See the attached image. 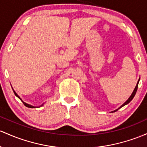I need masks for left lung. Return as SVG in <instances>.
Returning <instances> with one entry per match:
<instances>
[{"label": "left lung", "instance_id": "8db88e82", "mask_svg": "<svg viewBox=\"0 0 147 147\" xmlns=\"http://www.w3.org/2000/svg\"><path fill=\"white\" fill-rule=\"evenodd\" d=\"M139 81H140V79L139 80H138V82H137V85H136V87H135V89H134V90H133V93L131 94V96L129 97V98H128V100H126V102H125L124 103H123V105H121V106L119 107V108H118V109H119V108H122L123 106H124V105H127L128 104V103H129L132 100V99H133V98H134V96H135V95H136V92H137V90H138V83H139ZM118 109H117V110H114V111H113L112 112V113H115V112H116V111H117L118 110Z\"/></svg>", "mask_w": 147, "mask_h": 147}]
</instances>
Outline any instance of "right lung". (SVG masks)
Instances as JSON below:
<instances>
[{
	"mask_svg": "<svg viewBox=\"0 0 147 147\" xmlns=\"http://www.w3.org/2000/svg\"><path fill=\"white\" fill-rule=\"evenodd\" d=\"M13 91H14V94H15V95H16V96H17V97H18V98H19V99H20V100H21V101H22V102H23V103H24V104L25 105H26V107H28V108H37V107H36V106H33V105H30V104H28V103H26V102L23 101V100H22V99H21V98H20V96H19V95H18V94H16V92H15V91H14V90H13ZM44 103H43V104H42V105H40V106H39V107H42V105H44Z\"/></svg>",
	"mask_w": 147,
	"mask_h": 147,
	"instance_id": "1",
	"label": "right lung"
}]
</instances>
